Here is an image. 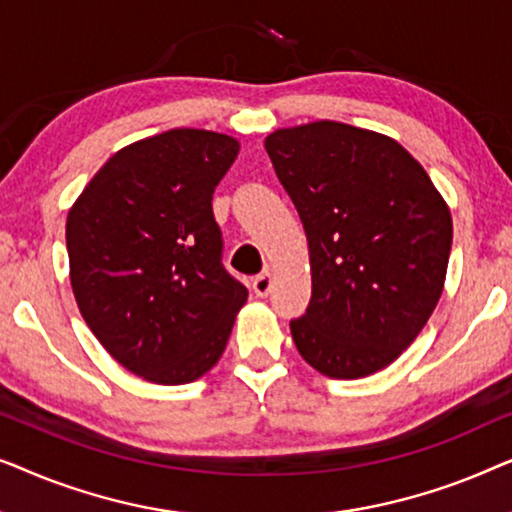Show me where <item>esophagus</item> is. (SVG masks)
<instances>
[{"label":"esophagus","instance_id":"34e87169","mask_svg":"<svg viewBox=\"0 0 512 512\" xmlns=\"http://www.w3.org/2000/svg\"><path fill=\"white\" fill-rule=\"evenodd\" d=\"M251 289H254V293L258 298H265L272 289V275L270 272H261V275L254 277V282H251Z\"/></svg>","mask_w":512,"mask_h":512}]
</instances>
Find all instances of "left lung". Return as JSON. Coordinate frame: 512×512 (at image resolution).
I'll list each match as a JSON object with an SVG mask.
<instances>
[{
    "instance_id": "8db88e82",
    "label": "left lung",
    "mask_w": 512,
    "mask_h": 512,
    "mask_svg": "<svg viewBox=\"0 0 512 512\" xmlns=\"http://www.w3.org/2000/svg\"><path fill=\"white\" fill-rule=\"evenodd\" d=\"M265 151L303 221L312 298L291 335L319 373L356 380L417 338L443 293L452 216L391 137L317 121L275 130Z\"/></svg>"
}]
</instances>
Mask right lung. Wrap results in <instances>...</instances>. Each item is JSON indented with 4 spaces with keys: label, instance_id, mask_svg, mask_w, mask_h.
I'll return each instance as SVG.
<instances>
[{
    "label": "right lung",
    "instance_id": "add662e5",
    "mask_svg": "<svg viewBox=\"0 0 512 512\" xmlns=\"http://www.w3.org/2000/svg\"><path fill=\"white\" fill-rule=\"evenodd\" d=\"M240 151L177 128L114 153L67 214L69 279L102 347L144 380L186 384L221 359L244 284L221 263L212 195Z\"/></svg>",
    "mask_w": 512,
    "mask_h": 512
}]
</instances>
